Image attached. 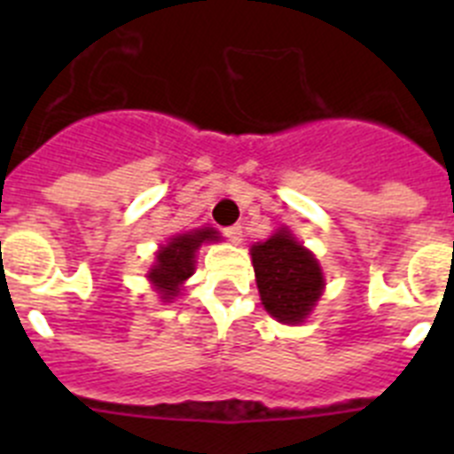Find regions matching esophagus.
<instances>
[{
	"mask_svg": "<svg viewBox=\"0 0 454 454\" xmlns=\"http://www.w3.org/2000/svg\"><path fill=\"white\" fill-rule=\"evenodd\" d=\"M224 236H227L231 243H240V240H243V227H240V224H231V227L224 230Z\"/></svg>",
	"mask_w": 454,
	"mask_h": 454,
	"instance_id": "obj_1",
	"label": "esophagus"
}]
</instances>
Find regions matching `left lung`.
<instances>
[{
	"instance_id": "obj_1",
	"label": "left lung",
	"mask_w": 454,
	"mask_h": 454,
	"mask_svg": "<svg viewBox=\"0 0 454 454\" xmlns=\"http://www.w3.org/2000/svg\"><path fill=\"white\" fill-rule=\"evenodd\" d=\"M256 288L268 314L279 323H304L323 295L320 263L295 236L282 227L250 250Z\"/></svg>"
}]
</instances>
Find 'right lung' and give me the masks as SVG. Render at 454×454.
I'll use <instances>...</instances> for the list:
<instances>
[{"label": "right lung", "instance_id": "add662e5", "mask_svg": "<svg viewBox=\"0 0 454 454\" xmlns=\"http://www.w3.org/2000/svg\"><path fill=\"white\" fill-rule=\"evenodd\" d=\"M218 231L214 227H202L186 234L172 236L161 250L156 252L154 266L147 272V279L163 302H172L182 291V284L195 272V252L207 240H218Z\"/></svg>", "mask_w": 454, "mask_h": 454}]
</instances>
